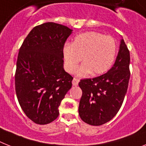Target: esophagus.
<instances>
[{"label": "esophagus", "instance_id": "34e87169", "mask_svg": "<svg viewBox=\"0 0 146 146\" xmlns=\"http://www.w3.org/2000/svg\"><path fill=\"white\" fill-rule=\"evenodd\" d=\"M78 83H79V80L77 79L76 78H74L73 80H72V84H73V86H78Z\"/></svg>", "mask_w": 146, "mask_h": 146}]
</instances>
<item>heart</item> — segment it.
Listing matches in <instances>:
<instances>
[{"label":"heart","instance_id":"1","mask_svg":"<svg viewBox=\"0 0 146 146\" xmlns=\"http://www.w3.org/2000/svg\"><path fill=\"white\" fill-rule=\"evenodd\" d=\"M116 43L114 38L101 33L86 32L78 35L72 44H66L62 49L66 70L74 73L83 59L84 63L78 74L84 77L91 72L102 74L109 70L115 60Z\"/></svg>","mask_w":146,"mask_h":146}]
</instances>
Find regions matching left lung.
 <instances>
[{"label": "left lung", "instance_id": "obj_1", "mask_svg": "<svg viewBox=\"0 0 146 146\" xmlns=\"http://www.w3.org/2000/svg\"><path fill=\"white\" fill-rule=\"evenodd\" d=\"M129 65V50L121 39L115 63L107 73L92 79L80 80L82 96L78 110L84 122L99 126L117 114L128 87Z\"/></svg>", "mask_w": 146, "mask_h": 146}]
</instances>
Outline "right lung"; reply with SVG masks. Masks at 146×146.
<instances>
[{"label": "right lung", "mask_w": 146, "mask_h": 146, "mask_svg": "<svg viewBox=\"0 0 146 146\" xmlns=\"http://www.w3.org/2000/svg\"><path fill=\"white\" fill-rule=\"evenodd\" d=\"M72 30L54 22L33 28L19 49L15 74V92L29 119L46 125L59 115V106L72 86L63 69L62 49Z\"/></svg>", "instance_id": "add662e5"}]
</instances>
